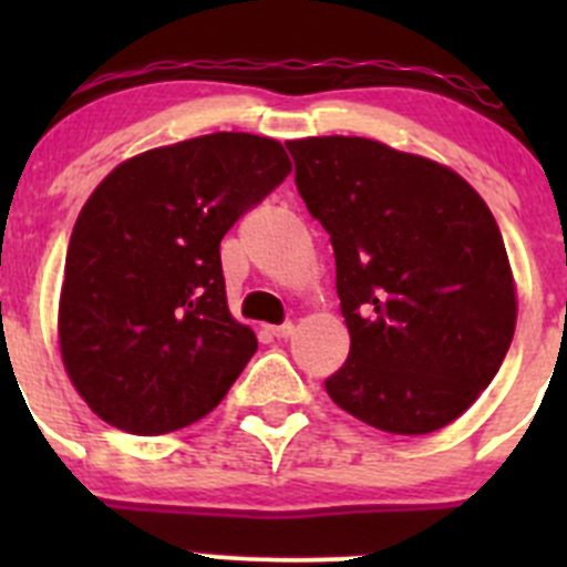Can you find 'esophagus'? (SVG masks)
Segmentation results:
<instances>
[{
	"instance_id": "34e87169",
	"label": "esophagus",
	"mask_w": 567,
	"mask_h": 567,
	"mask_svg": "<svg viewBox=\"0 0 567 567\" xmlns=\"http://www.w3.org/2000/svg\"><path fill=\"white\" fill-rule=\"evenodd\" d=\"M271 334L277 337V340H285V337L293 334V323H279V326H274Z\"/></svg>"
}]
</instances>
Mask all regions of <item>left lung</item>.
<instances>
[{
	"label": "left lung",
	"mask_w": 567,
	"mask_h": 567,
	"mask_svg": "<svg viewBox=\"0 0 567 567\" xmlns=\"http://www.w3.org/2000/svg\"><path fill=\"white\" fill-rule=\"evenodd\" d=\"M285 147L329 233L351 331L326 392L386 433L450 425L494 381L516 331V285L488 205L453 169L362 136Z\"/></svg>",
	"instance_id": "1"
}]
</instances>
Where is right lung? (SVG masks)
Masks as SVG:
<instances>
[{
	"label": "right lung",
	"instance_id": "obj_1",
	"mask_svg": "<svg viewBox=\"0 0 567 567\" xmlns=\"http://www.w3.org/2000/svg\"><path fill=\"white\" fill-rule=\"evenodd\" d=\"M290 173L266 136H197L128 158L79 214L60 351L90 409L158 436L203 420L257 351L227 310L219 244Z\"/></svg>",
	"mask_w": 567,
	"mask_h": 567
}]
</instances>
